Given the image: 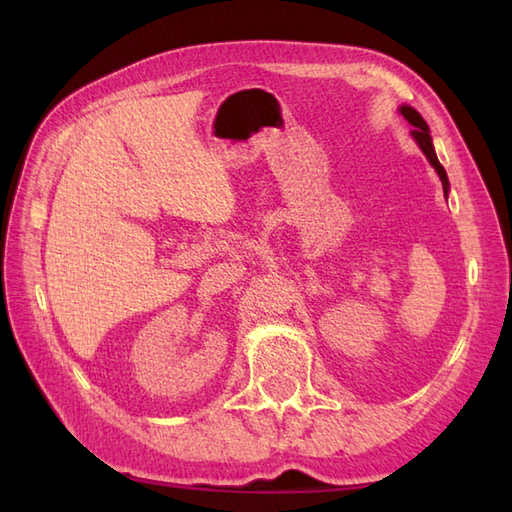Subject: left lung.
<instances>
[{"label": "left lung", "instance_id": "left-lung-1", "mask_svg": "<svg viewBox=\"0 0 512 512\" xmlns=\"http://www.w3.org/2000/svg\"><path fill=\"white\" fill-rule=\"evenodd\" d=\"M398 112L402 114V118H405V121L409 123V125H413V129H411V138L416 140V145L422 149V154L427 156V160H429V165L436 169V173L440 176V182H442V189H444V195L449 193V178H447V171H444V167L440 165V160H438V156H436V149H433V138H431V134H429V125L424 123V118L413 110L411 105H400L398 107Z\"/></svg>", "mask_w": 512, "mask_h": 512}]
</instances>
